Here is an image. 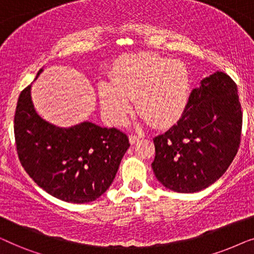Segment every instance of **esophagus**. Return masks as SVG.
Returning <instances> with one entry per match:
<instances>
[{"label":"esophagus","instance_id":"1","mask_svg":"<svg viewBox=\"0 0 254 254\" xmlns=\"http://www.w3.org/2000/svg\"><path fill=\"white\" fill-rule=\"evenodd\" d=\"M141 137H142V135H130V136H129V143L135 144L138 140H140Z\"/></svg>","mask_w":254,"mask_h":254}]
</instances>
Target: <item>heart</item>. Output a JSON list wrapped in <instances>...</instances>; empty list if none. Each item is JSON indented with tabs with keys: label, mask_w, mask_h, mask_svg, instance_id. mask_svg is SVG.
<instances>
[{
	"label": "heart",
	"mask_w": 254,
	"mask_h": 254,
	"mask_svg": "<svg viewBox=\"0 0 254 254\" xmlns=\"http://www.w3.org/2000/svg\"><path fill=\"white\" fill-rule=\"evenodd\" d=\"M112 82L99 83V103L111 124L123 123L135 98L143 123L166 126L182 116L189 103L190 76L183 62L151 53L128 54L118 59Z\"/></svg>",
	"instance_id": "obj_1"
}]
</instances>
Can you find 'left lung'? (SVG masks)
<instances>
[{
    "instance_id": "8db88e82",
    "label": "left lung",
    "mask_w": 254,
    "mask_h": 254,
    "mask_svg": "<svg viewBox=\"0 0 254 254\" xmlns=\"http://www.w3.org/2000/svg\"><path fill=\"white\" fill-rule=\"evenodd\" d=\"M235 82L216 71L190 92L183 116L154 138L152 170L166 189L195 193L220 179L239 148L242 109Z\"/></svg>"
}]
</instances>
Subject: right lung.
Returning a JSON list of instances; mask_svg holds the SVG:
<instances>
[{"mask_svg": "<svg viewBox=\"0 0 254 254\" xmlns=\"http://www.w3.org/2000/svg\"><path fill=\"white\" fill-rule=\"evenodd\" d=\"M44 69L38 71L37 77ZM32 84L19 95L15 140L19 161L31 178L48 194L65 202L88 203L113 183L129 142L116 128L83 121L60 127L34 109Z\"/></svg>", "mask_w": 254, "mask_h": 254, "instance_id": "add662e5", "label": "right lung"}]
</instances>
